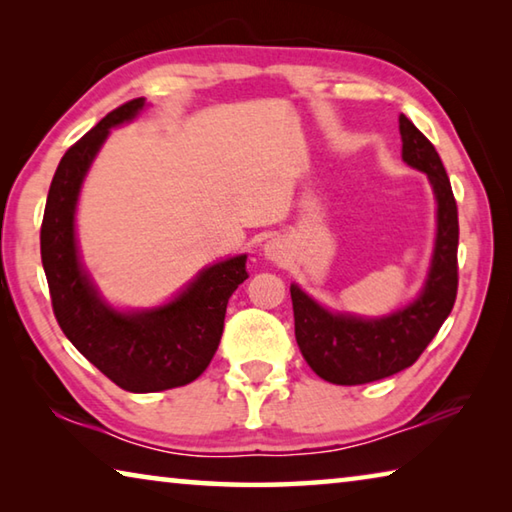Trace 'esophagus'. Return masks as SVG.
<instances>
[{
    "label": "esophagus",
    "instance_id": "1",
    "mask_svg": "<svg viewBox=\"0 0 512 512\" xmlns=\"http://www.w3.org/2000/svg\"><path fill=\"white\" fill-rule=\"evenodd\" d=\"M264 253H266V257H268V259H273V262H280L282 255H284V253H282V244H280V241H275V239L266 241Z\"/></svg>",
    "mask_w": 512,
    "mask_h": 512
}]
</instances>
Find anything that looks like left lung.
I'll list each match as a JSON object with an SVG mask.
<instances>
[{
  "mask_svg": "<svg viewBox=\"0 0 512 512\" xmlns=\"http://www.w3.org/2000/svg\"><path fill=\"white\" fill-rule=\"evenodd\" d=\"M402 160L427 173L438 203V232L427 282L409 307L384 318L332 314L291 284L296 341L302 357L329 384L357 386L413 366L452 314L458 289V210L438 151L400 115Z\"/></svg>",
  "mask_w": 512,
  "mask_h": 512,
  "instance_id": "8db88e82",
  "label": "left lung"
}]
</instances>
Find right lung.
I'll return each mask as SVG.
<instances>
[{
    "instance_id": "obj_1",
    "label": "right lung",
    "mask_w": 512,
    "mask_h": 512,
    "mask_svg": "<svg viewBox=\"0 0 512 512\" xmlns=\"http://www.w3.org/2000/svg\"><path fill=\"white\" fill-rule=\"evenodd\" d=\"M142 108L144 99L126 101L69 146L49 187L40 255L51 307L74 348L124 391L155 393L185 386L210 366L223 334L225 307L248 271L246 255L207 266L185 291L155 309L117 311L101 300L76 248V201L110 128L135 119Z\"/></svg>"
}]
</instances>
